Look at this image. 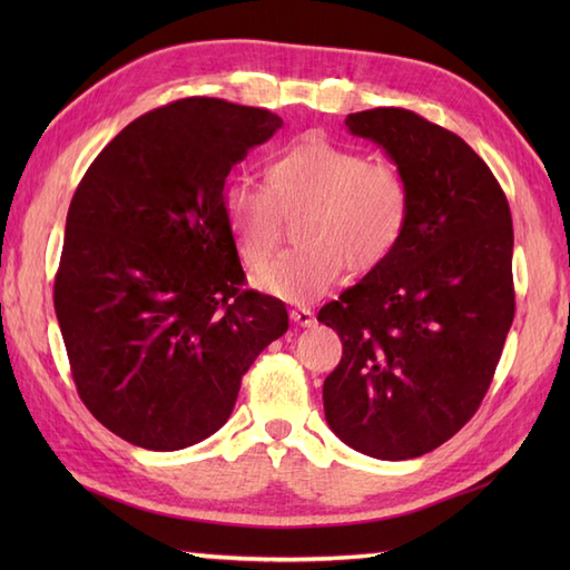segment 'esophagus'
I'll list each match as a JSON object with an SVG mask.
<instances>
[{"label": "esophagus", "mask_w": 570, "mask_h": 570, "mask_svg": "<svg viewBox=\"0 0 570 570\" xmlns=\"http://www.w3.org/2000/svg\"><path fill=\"white\" fill-rule=\"evenodd\" d=\"M288 316H292V321H294L296 325H301V328H311V325L316 323V318H313V311H311V308H292V313H288Z\"/></svg>", "instance_id": "obj_1"}]
</instances>
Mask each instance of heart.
I'll use <instances>...</instances> for the list:
<instances>
[{"instance_id": "b5f03b06", "label": "heart", "mask_w": 570, "mask_h": 570, "mask_svg": "<svg viewBox=\"0 0 570 570\" xmlns=\"http://www.w3.org/2000/svg\"><path fill=\"white\" fill-rule=\"evenodd\" d=\"M411 193L402 168L323 137H306L266 168V188L237 184L225 193V217L249 272L275 256L283 220L299 217V247L259 276V288L306 304L333 288L345 269L365 276L402 242Z\"/></svg>"}]
</instances>
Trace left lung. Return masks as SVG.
I'll return each mask as SVG.
<instances>
[{
    "label": "left lung",
    "instance_id": "left-lung-1",
    "mask_svg": "<svg viewBox=\"0 0 570 570\" xmlns=\"http://www.w3.org/2000/svg\"><path fill=\"white\" fill-rule=\"evenodd\" d=\"M402 168L406 233L380 269L325 304L343 341L323 382L331 431L380 460L419 458L475 414L514 321L510 203L453 131L399 107L347 115Z\"/></svg>",
    "mask_w": 570,
    "mask_h": 570
}]
</instances>
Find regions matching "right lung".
Wrapping results in <instances>:
<instances>
[{"mask_svg":"<svg viewBox=\"0 0 570 570\" xmlns=\"http://www.w3.org/2000/svg\"><path fill=\"white\" fill-rule=\"evenodd\" d=\"M282 117L215 98L141 115L70 200L53 306L82 404L149 451L225 426L252 362L288 328L282 301L239 292L225 178Z\"/></svg>","mask_w":570,"mask_h":570,"instance_id":"obj_1","label":"right lung"}]
</instances>
